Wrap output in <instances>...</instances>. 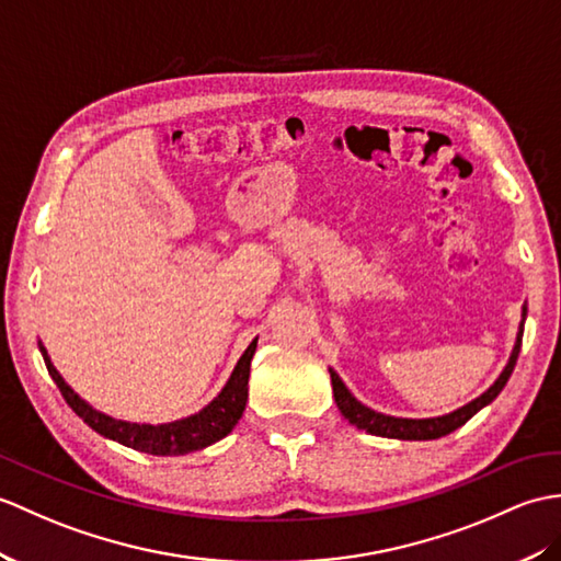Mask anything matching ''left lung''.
<instances>
[{
	"instance_id": "obj_1",
	"label": "left lung",
	"mask_w": 561,
	"mask_h": 561,
	"mask_svg": "<svg viewBox=\"0 0 561 561\" xmlns=\"http://www.w3.org/2000/svg\"><path fill=\"white\" fill-rule=\"evenodd\" d=\"M524 320H526V306H524ZM524 320H520L512 358H510V363H506V368L502 370V375L497 377V382H494L485 394H480L478 399H473L471 403H466V407L457 409L454 413L439 415V419H421V421L394 419V415L377 413L368 407H363V403L354 394H351L346 385L340 380V375L330 370L336 407H340L342 415L351 425H356L358 430H366V433H370V435L392 437V439H437V437H445V435L454 433L457 427H461L468 419H473V415L483 407H488L490 401L497 399V394L504 389L506 380H510L512 373H514L518 351H520V336H524Z\"/></svg>"
}]
</instances>
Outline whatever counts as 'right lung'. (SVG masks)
Returning <instances> with one entry per match:
<instances>
[{"mask_svg":"<svg viewBox=\"0 0 561 561\" xmlns=\"http://www.w3.org/2000/svg\"><path fill=\"white\" fill-rule=\"evenodd\" d=\"M255 346H257V340H253L249 348L243 351V356L237 363V368H233L229 382L225 385V389H221L215 401L207 403L201 413L191 415V419L174 421L167 425H138V423L114 421L110 415L88 407V403L61 380L57 368L51 366L45 346H41V351H43L45 366L51 375V380H55V385L59 387L61 397L67 399V403L73 409L78 419H83V423L93 427L95 433L119 442L124 447L152 454V457H179V454L203 449L207 445H213V442L227 437L233 430V425L239 423L241 413L245 409V399H249V375H251V358L255 354Z\"/></svg>","mask_w":561,"mask_h":561,"instance_id":"right-lung-1","label":"right lung"}]
</instances>
